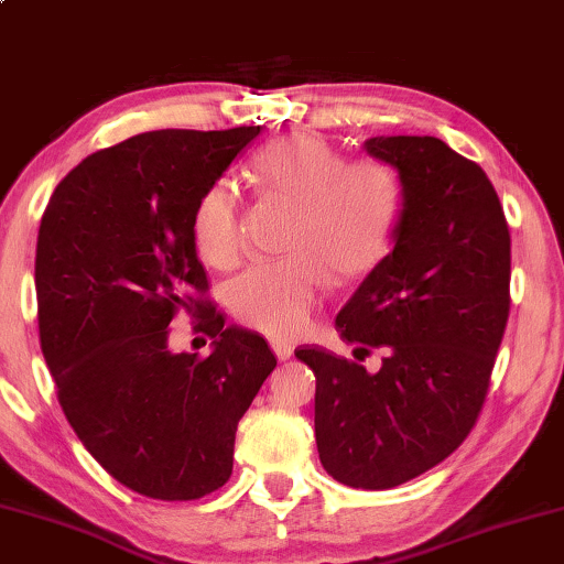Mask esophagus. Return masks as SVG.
<instances>
[{
    "label": "esophagus",
    "mask_w": 564,
    "mask_h": 564,
    "mask_svg": "<svg viewBox=\"0 0 564 564\" xmlns=\"http://www.w3.org/2000/svg\"><path fill=\"white\" fill-rule=\"evenodd\" d=\"M272 349L276 359H290L294 352V347L290 343H284V339H272Z\"/></svg>",
    "instance_id": "obj_1"
}]
</instances>
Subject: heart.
I'll list each match as a JSON object with an SVG mask.
<instances>
[{
  "instance_id": "1",
  "label": "heart",
  "mask_w": 564,
  "mask_h": 564,
  "mask_svg": "<svg viewBox=\"0 0 564 564\" xmlns=\"http://www.w3.org/2000/svg\"><path fill=\"white\" fill-rule=\"evenodd\" d=\"M267 197L294 207L290 257L257 262L227 288L229 307L270 337H297L325 300L332 274L355 280L380 264L394 239L402 182L380 156H352L315 132H292L252 156ZM192 242L217 270L242 257V207L232 184L215 182L192 212Z\"/></svg>"
}]
</instances>
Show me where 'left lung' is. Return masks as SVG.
Segmentation results:
<instances>
[{"label":"left lung","instance_id":"1","mask_svg":"<svg viewBox=\"0 0 564 564\" xmlns=\"http://www.w3.org/2000/svg\"><path fill=\"white\" fill-rule=\"evenodd\" d=\"M402 182L392 252L337 315V329L380 349V372L317 347L319 463L337 482L390 490L449 457L482 412L510 317V229L479 164L437 137H372Z\"/></svg>","mask_w":564,"mask_h":564}]
</instances>
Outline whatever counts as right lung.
<instances>
[{"mask_svg":"<svg viewBox=\"0 0 564 564\" xmlns=\"http://www.w3.org/2000/svg\"><path fill=\"white\" fill-rule=\"evenodd\" d=\"M260 127L160 129L99 150L42 215L34 288L42 355L89 455L152 500H199L232 475L237 422L276 357L257 332L225 327L207 300L192 212ZM180 311L216 339L172 354Z\"/></svg>","mask_w":564,"mask_h":564,"instance_id":"obj_1","label":"right lung"}]
</instances>
